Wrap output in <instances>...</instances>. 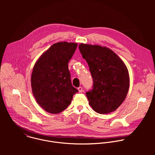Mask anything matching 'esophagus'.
Returning <instances> with one entry per match:
<instances>
[{"label": "esophagus", "mask_w": 155, "mask_h": 155, "mask_svg": "<svg viewBox=\"0 0 155 155\" xmlns=\"http://www.w3.org/2000/svg\"><path fill=\"white\" fill-rule=\"evenodd\" d=\"M78 92H82V91H83V89H82V88L81 87H79V88H78Z\"/></svg>", "instance_id": "1"}]
</instances>
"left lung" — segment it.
I'll use <instances>...</instances> for the list:
<instances>
[{
  "mask_svg": "<svg viewBox=\"0 0 155 155\" xmlns=\"http://www.w3.org/2000/svg\"><path fill=\"white\" fill-rule=\"evenodd\" d=\"M79 48L93 78L92 89L86 92L95 111L107 114L124 102L130 87V76L124 61L110 49L81 44Z\"/></svg>",
  "mask_w": 155,
  "mask_h": 155,
  "instance_id": "1",
  "label": "left lung"
}]
</instances>
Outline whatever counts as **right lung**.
<instances>
[{
    "label": "right lung",
    "instance_id": "add662e5",
    "mask_svg": "<svg viewBox=\"0 0 155 155\" xmlns=\"http://www.w3.org/2000/svg\"><path fill=\"white\" fill-rule=\"evenodd\" d=\"M77 43L52 45L36 62L31 76L33 94L38 104L49 113L57 114L70 104L78 89L72 86L68 63Z\"/></svg>",
    "mask_w": 155,
    "mask_h": 155
}]
</instances>
